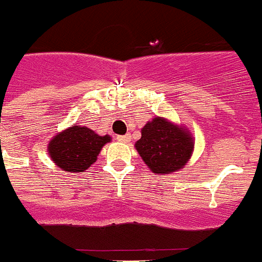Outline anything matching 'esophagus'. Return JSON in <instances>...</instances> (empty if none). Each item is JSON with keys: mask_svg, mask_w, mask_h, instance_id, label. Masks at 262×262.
<instances>
[{"mask_svg": "<svg viewBox=\"0 0 262 262\" xmlns=\"http://www.w3.org/2000/svg\"><path fill=\"white\" fill-rule=\"evenodd\" d=\"M118 140H119L120 143H128L129 140H131V135L127 134V135H123V136H118Z\"/></svg>", "mask_w": 262, "mask_h": 262, "instance_id": "obj_1", "label": "esophagus"}]
</instances>
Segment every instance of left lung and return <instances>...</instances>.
Returning <instances> with one entry per match:
<instances>
[{
    "instance_id": "8db88e82",
    "label": "left lung",
    "mask_w": 262,
    "mask_h": 262,
    "mask_svg": "<svg viewBox=\"0 0 262 262\" xmlns=\"http://www.w3.org/2000/svg\"><path fill=\"white\" fill-rule=\"evenodd\" d=\"M194 138L189 128L163 117H155L142 128L135 148L155 174L181 170L194 151Z\"/></svg>"
}]
</instances>
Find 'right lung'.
<instances>
[{
  "label": "right lung",
  "mask_w": 262,
  "mask_h": 262,
  "mask_svg": "<svg viewBox=\"0 0 262 262\" xmlns=\"http://www.w3.org/2000/svg\"><path fill=\"white\" fill-rule=\"evenodd\" d=\"M111 136H101L85 126L72 124L53 136L47 151L55 165L64 172H85L97 161L99 152Z\"/></svg>",
  "instance_id": "right-lung-1"
}]
</instances>
